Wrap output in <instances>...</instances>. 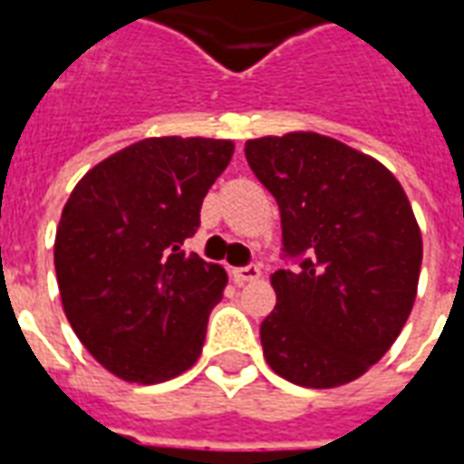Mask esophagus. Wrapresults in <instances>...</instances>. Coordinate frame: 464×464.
<instances>
[{"label":"esophagus","mask_w":464,"mask_h":464,"mask_svg":"<svg viewBox=\"0 0 464 464\" xmlns=\"http://www.w3.org/2000/svg\"><path fill=\"white\" fill-rule=\"evenodd\" d=\"M261 276V268L256 266V263H248V266H243V268H236L233 271V278L238 283H246V281H256Z\"/></svg>","instance_id":"obj_1"}]
</instances>
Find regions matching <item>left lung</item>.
Here are the masks:
<instances>
[{"mask_svg":"<svg viewBox=\"0 0 464 464\" xmlns=\"http://www.w3.org/2000/svg\"><path fill=\"white\" fill-rule=\"evenodd\" d=\"M278 203L283 258L266 362L303 388H338L375 365L408 321L422 236L400 181L375 159L313 131L246 141Z\"/></svg>","mask_w":464,"mask_h":464,"instance_id":"left-lung-1","label":"left lung"}]
</instances>
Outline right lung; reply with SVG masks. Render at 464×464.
I'll use <instances>...</instances> for the list:
<instances>
[{
    "mask_svg": "<svg viewBox=\"0 0 464 464\" xmlns=\"http://www.w3.org/2000/svg\"><path fill=\"white\" fill-rule=\"evenodd\" d=\"M233 141L161 136L86 173L56 228L54 268L76 338L109 372L163 382L198 360L228 276L183 251Z\"/></svg>",
    "mask_w": 464,
    "mask_h": 464,
    "instance_id": "obj_1",
    "label": "right lung"
}]
</instances>
